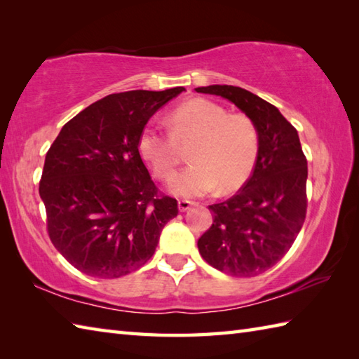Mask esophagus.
<instances>
[{
	"mask_svg": "<svg viewBox=\"0 0 359 359\" xmlns=\"http://www.w3.org/2000/svg\"><path fill=\"white\" fill-rule=\"evenodd\" d=\"M194 205V202H191V201H187V199H182V201H179V210L180 211H187V210H189Z\"/></svg>",
	"mask_w": 359,
	"mask_h": 359,
	"instance_id": "34e87169",
	"label": "esophagus"
}]
</instances>
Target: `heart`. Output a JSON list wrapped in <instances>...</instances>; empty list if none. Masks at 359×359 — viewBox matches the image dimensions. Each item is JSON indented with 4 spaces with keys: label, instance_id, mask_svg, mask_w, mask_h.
Masks as SVG:
<instances>
[{
    "label": "heart",
    "instance_id": "1",
    "mask_svg": "<svg viewBox=\"0 0 359 359\" xmlns=\"http://www.w3.org/2000/svg\"><path fill=\"white\" fill-rule=\"evenodd\" d=\"M170 131L144 126L139 137V152L152 172L165 184H172L177 168L189 151L193 165L175 180L174 191L185 197H201L215 191L239 189L253 171L259 133L253 118L243 112H228L222 104L194 98L170 114Z\"/></svg>",
    "mask_w": 359,
    "mask_h": 359
}]
</instances>
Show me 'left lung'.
Returning a JSON list of instances; mask_svg holds the SVG:
<instances>
[{
  "label": "left lung",
  "instance_id": "1",
  "mask_svg": "<svg viewBox=\"0 0 359 359\" xmlns=\"http://www.w3.org/2000/svg\"><path fill=\"white\" fill-rule=\"evenodd\" d=\"M196 90L228 98L257 126L253 172L230 199L210 205L212 225L197 242L202 257L216 270L256 276L287 255L306 220L307 158L296 128L276 106L238 86Z\"/></svg>",
  "mask_w": 359,
  "mask_h": 359
}]
</instances>
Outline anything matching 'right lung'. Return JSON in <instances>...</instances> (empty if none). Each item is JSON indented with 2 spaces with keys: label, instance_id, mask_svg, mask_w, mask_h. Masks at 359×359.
Listing matches in <instances>:
<instances>
[{
  "label": "right lung",
  "instance_id": "1",
  "mask_svg": "<svg viewBox=\"0 0 359 359\" xmlns=\"http://www.w3.org/2000/svg\"><path fill=\"white\" fill-rule=\"evenodd\" d=\"M166 90L111 94L62 128L40 180L50 242L88 276L112 279L147 264L177 201L152 182L139 137L154 112L179 95Z\"/></svg>",
  "mask_w": 359,
  "mask_h": 359
}]
</instances>
